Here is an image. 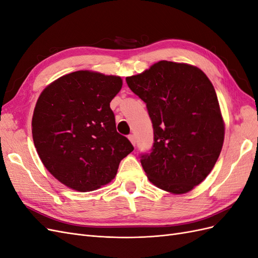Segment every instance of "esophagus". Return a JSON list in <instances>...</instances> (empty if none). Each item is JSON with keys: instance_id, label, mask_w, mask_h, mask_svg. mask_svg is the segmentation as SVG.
Instances as JSON below:
<instances>
[{"instance_id": "34e87169", "label": "esophagus", "mask_w": 258, "mask_h": 258, "mask_svg": "<svg viewBox=\"0 0 258 258\" xmlns=\"http://www.w3.org/2000/svg\"><path fill=\"white\" fill-rule=\"evenodd\" d=\"M128 139L130 140V142L132 143V145L136 146V137H135L134 135H130V136L128 137Z\"/></svg>"}]
</instances>
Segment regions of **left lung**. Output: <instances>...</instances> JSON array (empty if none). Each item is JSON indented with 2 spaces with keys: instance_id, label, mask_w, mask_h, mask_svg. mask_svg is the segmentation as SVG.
Masks as SVG:
<instances>
[{
  "instance_id": "1",
  "label": "left lung",
  "mask_w": 258,
  "mask_h": 258,
  "mask_svg": "<svg viewBox=\"0 0 258 258\" xmlns=\"http://www.w3.org/2000/svg\"><path fill=\"white\" fill-rule=\"evenodd\" d=\"M126 82L146 103L153 122L152 152L141 156L147 178L171 194L190 191L212 171L224 143L212 83L197 67L166 60Z\"/></svg>"
}]
</instances>
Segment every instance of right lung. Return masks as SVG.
Listing matches in <instances>:
<instances>
[{"mask_svg":"<svg viewBox=\"0 0 258 258\" xmlns=\"http://www.w3.org/2000/svg\"><path fill=\"white\" fill-rule=\"evenodd\" d=\"M121 86L119 76L86 70L59 77L38 97L32 117L36 152L69 188L85 192L110 183L134 151L116 131L110 107Z\"/></svg>","mask_w":258,"mask_h":258,"instance_id":"right-lung-1","label":"right lung"}]
</instances>
